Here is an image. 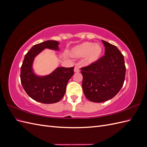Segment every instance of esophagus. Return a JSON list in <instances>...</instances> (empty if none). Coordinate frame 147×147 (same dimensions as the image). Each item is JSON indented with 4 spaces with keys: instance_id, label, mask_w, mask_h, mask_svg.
<instances>
[{
    "instance_id": "obj_1",
    "label": "esophagus",
    "mask_w": 147,
    "mask_h": 147,
    "mask_svg": "<svg viewBox=\"0 0 147 147\" xmlns=\"http://www.w3.org/2000/svg\"><path fill=\"white\" fill-rule=\"evenodd\" d=\"M74 72H76V73H78L80 72V69H79V68L78 67H75Z\"/></svg>"
}]
</instances>
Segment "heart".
I'll use <instances>...</instances> for the list:
<instances>
[{"mask_svg": "<svg viewBox=\"0 0 147 147\" xmlns=\"http://www.w3.org/2000/svg\"><path fill=\"white\" fill-rule=\"evenodd\" d=\"M102 52L103 48L100 44L86 42L74 47L71 50L70 55L76 58L85 57L86 63L91 65L94 64L100 59Z\"/></svg>", "mask_w": 147, "mask_h": 147, "instance_id": "obj_1", "label": "heart"}]
</instances>
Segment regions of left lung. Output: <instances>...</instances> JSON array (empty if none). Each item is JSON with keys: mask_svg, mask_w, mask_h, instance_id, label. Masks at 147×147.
<instances>
[{"mask_svg": "<svg viewBox=\"0 0 147 147\" xmlns=\"http://www.w3.org/2000/svg\"><path fill=\"white\" fill-rule=\"evenodd\" d=\"M102 41L105 55L94 64L81 68L83 92L93 102L113 98L123 87L125 79L126 66L122 53L116 46Z\"/></svg>", "mask_w": 147, "mask_h": 147, "instance_id": "8db88e82", "label": "left lung"}]
</instances>
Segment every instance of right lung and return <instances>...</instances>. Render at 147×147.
<instances>
[{
	"label": "right lung",
	"instance_id": "1",
	"mask_svg": "<svg viewBox=\"0 0 147 147\" xmlns=\"http://www.w3.org/2000/svg\"><path fill=\"white\" fill-rule=\"evenodd\" d=\"M59 43L47 40L34 45L24 56L21 67V82L28 95L35 101L43 104L59 102L66 90L67 84L74 74V67L56 68L46 76H38L34 73L33 62L35 56L44 49L58 51Z\"/></svg>",
	"mask_w": 147,
	"mask_h": 147
}]
</instances>
